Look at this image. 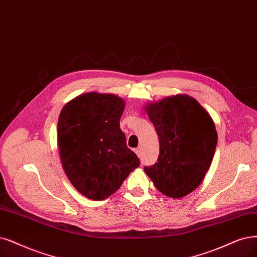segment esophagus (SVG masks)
<instances>
[{
	"instance_id": "esophagus-1",
	"label": "esophagus",
	"mask_w": 257,
	"mask_h": 257,
	"mask_svg": "<svg viewBox=\"0 0 257 257\" xmlns=\"http://www.w3.org/2000/svg\"><path fill=\"white\" fill-rule=\"evenodd\" d=\"M135 153L138 155V157H141V154H142V148L141 147H138L135 149Z\"/></svg>"
}]
</instances>
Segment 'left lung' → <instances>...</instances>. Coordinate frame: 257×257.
I'll list each match as a JSON object with an SVG mask.
<instances>
[{
  "label": "left lung",
  "instance_id": "1",
  "mask_svg": "<svg viewBox=\"0 0 257 257\" xmlns=\"http://www.w3.org/2000/svg\"><path fill=\"white\" fill-rule=\"evenodd\" d=\"M146 112L159 137L158 162L144 170L159 191L182 198L196 189L211 166L217 131L195 98L178 94L148 103Z\"/></svg>",
  "mask_w": 257,
  "mask_h": 257
}]
</instances>
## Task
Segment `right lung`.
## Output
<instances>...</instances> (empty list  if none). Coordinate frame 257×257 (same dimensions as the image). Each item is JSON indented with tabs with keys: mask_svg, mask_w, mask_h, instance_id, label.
Returning <instances> with one entry per match:
<instances>
[{
	"mask_svg": "<svg viewBox=\"0 0 257 257\" xmlns=\"http://www.w3.org/2000/svg\"><path fill=\"white\" fill-rule=\"evenodd\" d=\"M125 101L114 94L85 93L62 108L57 138L62 167L77 191L92 200L115 193L140 166L119 128Z\"/></svg>",
	"mask_w": 257,
	"mask_h": 257,
	"instance_id": "right-lung-1",
	"label": "right lung"
}]
</instances>
